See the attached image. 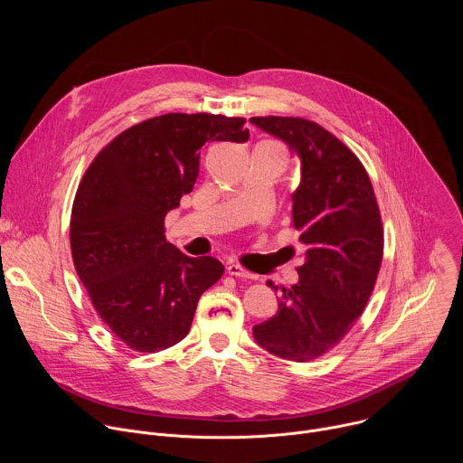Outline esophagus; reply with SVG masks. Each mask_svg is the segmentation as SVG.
<instances>
[{
    "label": "esophagus",
    "instance_id": "obj_1",
    "mask_svg": "<svg viewBox=\"0 0 463 463\" xmlns=\"http://www.w3.org/2000/svg\"><path fill=\"white\" fill-rule=\"evenodd\" d=\"M227 273L231 277H238V279H249V280H254L256 275L249 273L247 269H243L241 266H238V263H227Z\"/></svg>",
    "mask_w": 463,
    "mask_h": 463
}]
</instances>
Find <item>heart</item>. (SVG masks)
<instances>
[{"instance_id":"heart-1","label":"heart","mask_w":463,"mask_h":463,"mask_svg":"<svg viewBox=\"0 0 463 463\" xmlns=\"http://www.w3.org/2000/svg\"><path fill=\"white\" fill-rule=\"evenodd\" d=\"M261 145H273V146H279L280 150H284V148H282V146H280L277 141H266V143H261Z\"/></svg>"}]
</instances>
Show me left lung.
Here are the masks:
<instances>
[{
    "label": "left lung",
    "instance_id": "8db88e82",
    "mask_svg": "<svg viewBox=\"0 0 463 463\" xmlns=\"http://www.w3.org/2000/svg\"><path fill=\"white\" fill-rule=\"evenodd\" d=\"M250 122L300 156L293 227L306 247L298 284L282 289L277 315L252 335L273 355L306 363L335 348L363 315L383 261L381 213L366 168L326 128L302 117Z\"/></svg>",
    "mask_w": 463,
    "mask_h": 463
}]
</instances>
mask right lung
<instances>
[{
    "label": "right lung",
    "instance_id": "1",
    "mask_svg": "<svg viewBox=\"0 0 463 463\" xmlns=\"http://www.w3.org/2000/svg\"><path fill=\"white\" fill-rule=\"evenodd\" d=\"M245 118L166 113L124 129L88 166L71 211L75 269L104 324L143 354L186 337L200 297L223 275L165 238L166 213L192 192L200 148L245 143Z\"/></svg>",
    "mask_w": 463,
    "mask_h": 463
}]
</instances>
